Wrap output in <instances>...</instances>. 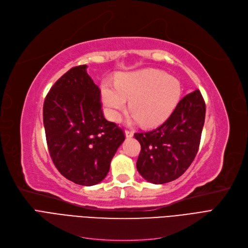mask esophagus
Here are the masks:
<instances>
[{
	"label": "esophagus",
	"instance_id": "34e87169",
	"mask_svg": "<svg viewBox=\"0 0 248 248\" xmlns=\"http://www.w3.org/2000/svg\"><path fill=\"white\" fill-rule=\"evenodd\" d=\"M125 136L127 139H130L133 136V132L131 130H125Z\"/></svg>",
	"mask_w": 248,
	"mask_h": 248
}]
</instances>
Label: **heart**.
<instances>
[{
	"mask_svg": "<svg viewBox=\"0 0 248 248\" xmlns=\"http://www.w3.org/2000/svg\"><path fill=\"white\" fill-rule=\"evenodd\" d=\"M101 99L109 120L118 121L129 101L131 121L146 126L163 123L172 114L182 95V85L167 73L147 69L122 75L116 83L104 80Z\"/></svg>",
	"mask_w": 248,
	"mask_h": 248,
	"instance_id": "obj_1",
	"label": "heart"
}]
</instances>
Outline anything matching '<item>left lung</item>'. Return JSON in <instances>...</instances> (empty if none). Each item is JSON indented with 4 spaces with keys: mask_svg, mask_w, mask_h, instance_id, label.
Masks as SVG:
<instances>
[{
    "mask_svg": "<svg viewBox=\"0 0 248 248\" xmlns=\"http://www.w3.org/2000/svg\"><path fill=\"white\" fill-rule=\"evenodd\" d=\"M205 110L197 89L181 99L161 126L134 134L141 147L136 168L144 179L159 185L184 174L198 152Z\"/></svg>",
    "mask_w": 248,
    "mask_h": 248,
    "instance_id": "obj_1",
    "label": "left lung"
}]
</instances>
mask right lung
<instances>
[{
    "mask_svg": "<svg viewBox=\"0 0 248 248\" xmlns=\"http://www.w3.org/2000/svg\"><path fill=\"white\" fill-rule=\"evenodd\" d=\"M86 69L72 67L55 82L44 101L43 121L58 171L77 185L94 186L107 176L125 135L106 120L100 90Z\"/></svg>",
    "mask_w": 248,
    "mask_h": 248,
    "instance_id": "right-lung-1",
    "label": "right lung"
}]
</instances>
